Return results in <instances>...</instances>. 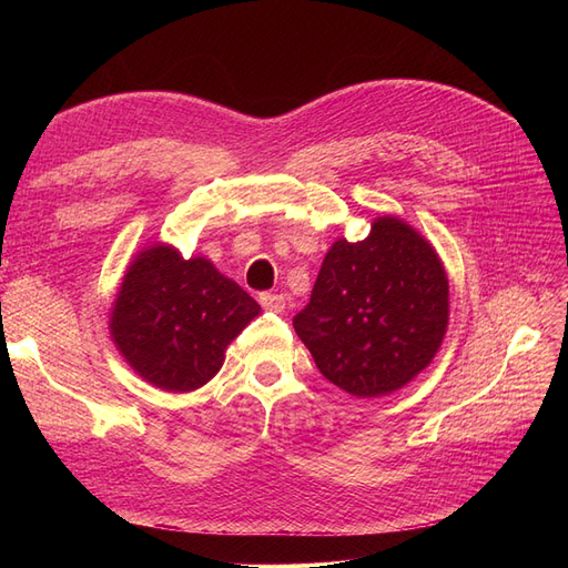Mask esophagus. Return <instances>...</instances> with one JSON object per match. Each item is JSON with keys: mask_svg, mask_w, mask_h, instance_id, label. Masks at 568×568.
<instances>
[{"mask_svg": "<svg viewBox=\"0 0 568 568\" xmlns=\"http://www.w3.org/2000/svg\"><path fill=\"white\" fill-rule=\"evenodd\" d=\"M261 305L270 313H284L286 298L282 294H261Z\"/></svg>", "mask_w": 568, "mask_h": 568, "instance_id": "obj_1", "label": "esophagus"}]
</instances>
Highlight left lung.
Wrapping results in <instances>:
<instances>
[{
  "instance_id": "8db88e82",
  "label": "left lung",
  "mask_w": 568,
  "mask_h": 568,
  "mask_svg": "<svg viewBox=\"0 0 568 568\" xmlns=\"http://www.w3.org/2000/svg\"><path fill=\"white\" fill-rule=\"evenodd\" d=\"M450 320L440 255L398 215L372 222L363 242L336 239L294 329L317 369L355 398L407 386L436 357Z\"/></svg>"
}]
</instances>
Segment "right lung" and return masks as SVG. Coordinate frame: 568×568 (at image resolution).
Segmentation results:
<instances>
[{
    "label": "right lung",
    "instance_id": "add662e5",
    "mask_svg": "<svg viewBox=\"0 0 568 568\" xmlns=\"http://www.w3.org/2000/svg\"><path fill=\"white\" fill-rule=\"evenodd\" d=\"M261 315L246 291L203 255L163 242L128 265L109 315L118 353L144 382L168 393L209 384L230 343Z\"/></svg>",
    "mask_w": 568,
    "mask_h": 568
}]
</instances>
